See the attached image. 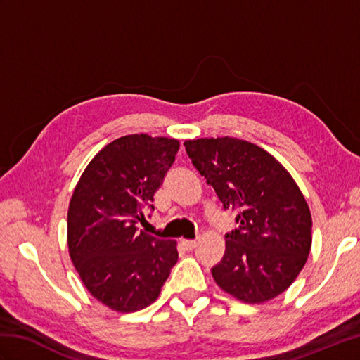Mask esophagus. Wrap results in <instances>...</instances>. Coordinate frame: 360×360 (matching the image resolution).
Segmentation results:
<instances>
[{"label": "esophagus", "mask_w": 360, "mask_h": 360, "mask_svg": "<svg viewBox=\"0 0 360 360\" xmlns=\"http://www.w3.org/2000/svg\"><path fill=\"white\" fill-rule=\"evenodd\" d=\"M181 244L186 250H193L198 246V241L196 240H181Z\"/></svg>", "instance_id": "1"}]
</instances>
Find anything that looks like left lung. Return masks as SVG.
Instances as JSON below:
<instances>
[{"label": "left lung", "instance_id": "8db88e82", "mask_svg": "<svg viewBox=\"0 0 360 360\" xmlns=\"http://www.w3.org/2000/svg\"><path fill=\"white\" fill-rule=\"evenodd\" d=\"M186 151L224 210H238L217 285L244 303H263L292 285L311 250V212L292 176L266 150L236 137L186 141Z\"/></svg>", "mask_w": 360, "mask_h": 360}]
</instances>
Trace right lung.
<instances>
[{
	"instance_id": "add662e5",
	"label": "right lung",
	"mask_w": 360,
	"mask_h": 360,
	"mask_svg": "<svg viewBox=\"0 0 360 360\" xmlns=\"http://www.w3.org/2000/svg\"><path fill=\"white\" fill-rule=\"evenodd\" d=\"M179 142L128 134L106 145L82 173L68 210V248L83 285L117 312L147 308L178 262L173 240L137 231L174 162Z\"/></svg>"
}]
</instances>
